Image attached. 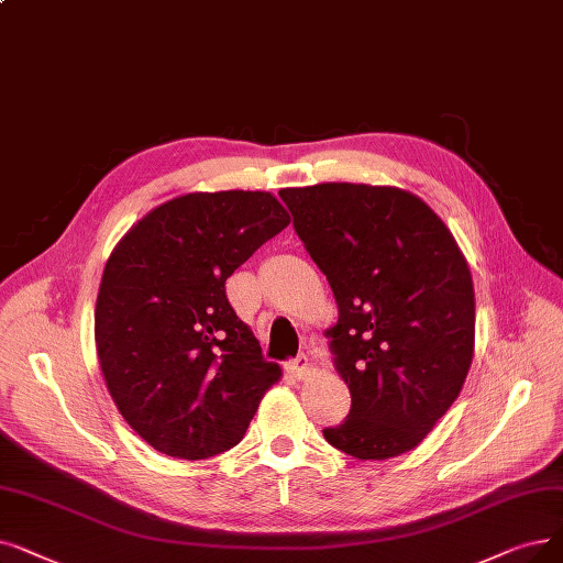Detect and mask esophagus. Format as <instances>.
I'll list each match as a JSON object with an SVG mask.
<instances>
[{"instance_id":"esophagus-1","label":"esophagus","mask_w":563,"mask_h":563,"mask_svg":"<svg viewBox=\"0 0 563 563\" xmlns=\"http://www.w3.org/2000/svg\"><path fill=\"white\" fill-rule=\"evenodd\" d=\"M285 371H287L291 377L306 379V377H308V373H310V361H308V356H306V354H299L295 361H289V363L285 365Z\"/></svg>"}]
</instances>
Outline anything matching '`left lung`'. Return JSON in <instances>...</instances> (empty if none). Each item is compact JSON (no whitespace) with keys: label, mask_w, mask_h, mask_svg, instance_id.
Returning a JSON list of instances; mask_svg holds the SVG:
<instances>
[{"label":"left lung","mask_w":563,"mask_h":563,"mask_svg":"<svg viewBox=\"0 0 563 563\" xmlns=\"http://www.w3.org/2000/svg\"><path fill=\"white\" fill-rule=\"evenodd\" d=\"M280 198L340 312L327 338L352 409L324 439L358 460L417 449L474 358L467 257L442 218L396 186L329 181Z\"/></svg>","instance_id":"obj_1"}]
</instances>
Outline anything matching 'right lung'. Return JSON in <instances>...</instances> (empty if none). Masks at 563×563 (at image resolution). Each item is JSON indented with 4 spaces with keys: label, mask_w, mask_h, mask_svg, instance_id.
Wrapping results in <instances>:
<instances>
[{
    "label": "right lung",
    "mask_w": 563,
    "mask_h": 563,
    "mask_svg": "<svg viewBox=\"0 0 563 563\" xmlns=\"http://www.w3.org/2000/svg\"><path fill=\"white\" fill-rule=\"evenodd\" d=\"M289 213L264 190L186 192L112 249L96 297V354L126 423L158 453L236 446L283 371L234 314L225 280Z\"/></svg>",
    "instance_id": "right-lung-1"
}]
</instances>
